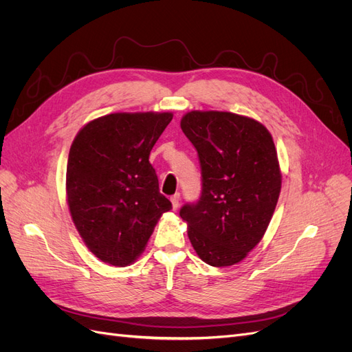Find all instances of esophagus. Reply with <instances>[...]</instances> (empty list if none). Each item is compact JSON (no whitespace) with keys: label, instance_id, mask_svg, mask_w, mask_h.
<instances>
[{"label":"esophagus","instance_id":"34e87169","mask_svg":"<svg viewBox=\"0 0 352 352\" xmlns=\"http://www.w3.org/2000/svg\"><path fill=\"white\" fill-rule=\"evenodd\" d=\"M179 200H181L179 194H174V196L171 197V203H173V209H174V210H177V209H178V206H179Z\"/></svg>","mask_w":352,"mask_h":352}]
</instances>
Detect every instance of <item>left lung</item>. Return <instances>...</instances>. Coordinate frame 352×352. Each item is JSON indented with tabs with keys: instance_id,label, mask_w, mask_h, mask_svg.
<instances>
[{
	"instance_id": "1",
	"label": "left lung",
	"mask_w": 352,
	"mask_h": 352,
	"mask_svg": "<svg viewBox=\"0 0 352 352\" xmlns=\"http://www.w3.org/2000/svg\"><path fill=\"white\" fill-rule=\"evenodd\" d=\"M181 129L197 149L201 196L179 216L201 261L241 263L263 239L281 191L274 140L251 117L229 111H188Z\"/></svg>"
}]
</instances>
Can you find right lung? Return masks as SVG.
Wrapping results in <instances>:
<instances>
[{
    "label": "right lung",
    "mask_w": 352,
    "mask_h": 352,
    "mask_svg": "<svg viewBox=\"0 0 352 352\" xmlns=\"http://www.w3.org/2000/svg\"><path fill=\"white\" fill-rule=\"evenodd\" d=\"M173 113H111L76 133L67 164L74 225L100 261H136L173 204L160 192L149 153Z\"/></svg>",
    "instance_id": "add662e5"
}]
</instances>
